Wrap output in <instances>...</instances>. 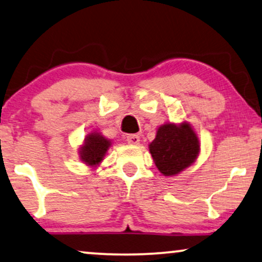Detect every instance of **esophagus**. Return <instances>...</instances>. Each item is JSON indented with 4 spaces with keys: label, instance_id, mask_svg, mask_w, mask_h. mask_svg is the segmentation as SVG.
Returning <instances> with one entry per match:
<instances>
[{
    "label": "esophagus",
    "instance_id": "esophagus-1",
    "mask_svg": "<svg viewBox=\"0 0 262 262\" xmlns=\"http://www.w3.org/2000/svg\"><path fill=\"white\" fill-rule=\"evenodd\" d=\"M126 141L130 144H138L141 142V138H139L138 135H128L126 137Z\"/></svg>",
    "mask_w": 262,
    "mask_h": 262
}]
</instances>
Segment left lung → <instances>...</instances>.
<instances>
[{"instance_id":"left-lung-1","label":"left lung","mask_w":262,"mask_h":262,"mask_svg":"<svg viewBox=\"0 0 262 262\" xmlns=\"http://www.w3.org/2000/svg\"><path fill=\"white\" fill-rule=\"evenodd\" d=\"M199 149V139L188 123L162 125L149 145L154 162L164 177H173L191 166Z\"/></svg>"}]
</instances>
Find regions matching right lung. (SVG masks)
Segmentation results:
<instances>
[{
	"label": "right lung",
	"mask_w": 262,
	"mask_h": 262,
	"mask_svg": "<svg viewBox=\"0 0 262 262\" xmlns=\"http://www.w3.org/2000/svg\"><path fill=\"white\" fill-rule=\"evenodd\" d=\"M111 146V141L103 137L99 132L88 135L84 138V144L81 146L80 157L88 166H98L103 160L107 150Z\"/></svg>",
	"instance_id": "1"
}]
</instances>
